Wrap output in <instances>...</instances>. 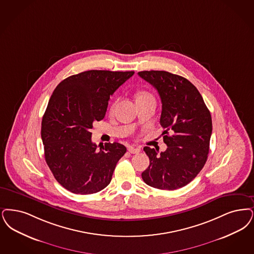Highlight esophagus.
<instances>
[{
	"instance_id": "esophagus-1",
	"label": "esophagus",
	"mask_w": 254,
	"mask_h": 254,
	"mask_svg": "<svg viewBox=\"0 0 254 254\" xmlns=\"http://www.w3.org/2000/svg\"><path fill=\"white\" fill-rule=\"evenodd\" d=\"M128 152L131 153V154H137V153L140 152V148L129 146V147H128Z\"/></svg>"
}]
</instances>
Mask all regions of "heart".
I'll list each match as a JSON object with an SVG mask.
<instances>
[{
    "label": "heart",
    "instance_id": "heart-1",
    "mask_svg": "<svg viewBox=\"0 0 254 254\" xmlns=\"http://www.w3.org/2000/svg\"><path fill=\"white\" fill-rule=\"evenodd\" d=\"M146 100H154V96L149 91H143V90L137 91V93H136V103L137 102L146 101ZM114 106H115V103H113L112 105V109H111L112 111L114 109Z\"/></svg>",
    "mask_w": 254,
    "mask_h": 254
}]
</instances>
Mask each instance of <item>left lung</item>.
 <instances>
[{
	"label": "left lung",
	"mask_w": 254,
	"mask_h": 254,
	"mask_svg": "<svg viewBox=\"0 0 254 254\" xmlns=\"http://www.w3.org/2000/svg\"><path fill=\"white\" fill-rule=\"evenodd\" d=\"M138 74L159 92L160 124L165 129L163 142L167 145L160 155L157 148L143 147L150 163L142 173V180L157 189L182 188L193 181L207 161L213 129L211 113L199 91L183 76L165 71Z\"/></svg>",
	"instance_id": "left-lung-1"
}]
</instances>
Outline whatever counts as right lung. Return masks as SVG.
<instances>
[{"mask_svg": "<svg viewBox=\"0 0 254 254\" xmlns=\"http://www.w3.org/2000/svg\"><path fill=\"white\" fill-rule=\"evenodd\" d=\"M134 71L91 70L71 75L57 86L41 122L45 161L58 183L73 193L106 188L118 161L127 152L119 142L97 150L92 124L102 120L111 95Z\"/></svg>", "mask_w": 254, "mask_h": 254, "instance_id": "add662e5", "label": "right lung"}]
</instances>
